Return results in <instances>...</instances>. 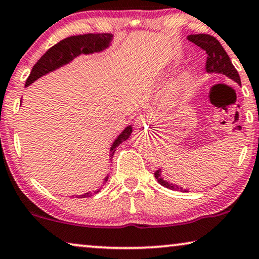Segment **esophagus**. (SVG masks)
<instances>
[{
  "instance_id": "34e87169",
  "label": "esophagus",
  "mask_w": 259,
  "mask_h": 259,
  "mask_svg": "<svg viewBox=\"0 0 259 259\" xmlns=\"http://www.w3.org/2000/svg\"><path fill=\"white\" fill-rule=\"evenodd\" d=\"M148 126H149V125H148V122H147L146 117H144V116H140L139 118L136 119L135 127H136L137 132H147Z\"/></svg>"
}]
</instances>
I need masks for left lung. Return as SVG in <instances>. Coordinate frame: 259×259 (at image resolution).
Instances as JSON below:
<instances>
[{"label":"left lung","mask_w":259,"mask_h":259,"mask_svg":"<svg viewBox=\"0 0 259 259\" xmlns=\"http://www.w3.org/2000/svg\"><path fill=\"white\" fill-rule=\"evenodd\" d=\"M187 40L195 44L196 46L201 47L206 52L207 58H206L205 68L208 74H223L240 85L239 74H238V72L234 68L232 63H231L229 55H227L225 50H224L223 46L215 37L208 35V34H193V35L187 36ZM155 178H156L158 184L165 188L171 189V191L188 192V189H185L184 187H180L179 185L170 184V182L164 180L161 169L155 171Z\"/></svg>","instance_id":"left-lung-1"}]
</instances>
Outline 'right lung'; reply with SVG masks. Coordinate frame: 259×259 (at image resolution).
Wrapping results in <instances>:
<instances>
[{"instance_id": "1", "label": "right lung", "mask_w": 259, "mask_h": 259, "mask_svg": "<svg viewBox=\"0 0 259 259\" xmlns=\"http://www.w3.org/2000/svg\"><path fill=\"white\" fill-rule=\"evenodd\" d=\"M113 40V34L111 33H96V34H84V35H73L68 36L66 39L61 40L53 47H51L42 57L37 60V63L34 65L30 72L28 79L26 80V88L32 85L34 81L40 79L44 75H46L51 72L59 70L60 67L66 66L70 63H72L75 58L79 55H89L95 53H101L111 46V42ZM133 133V125H127L122 133L119 134L118 137L113 141L111 147H110V161L115 154L116 148L122 144L124 141L129 139ZM109 175H106L104 179V184L108 181ZM101 192V188L94 193H84L80 195H74L79 198V196H90L92 194H97Z\"/></svg>"}]
</instances>
